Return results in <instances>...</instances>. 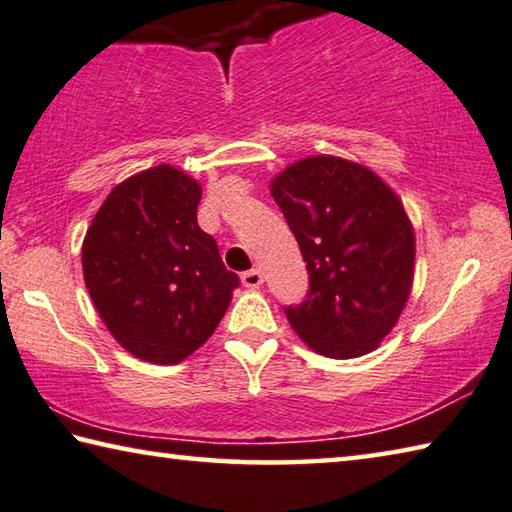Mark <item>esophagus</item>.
<instances>
[{"mask_svg": "<svg viewBox=\"0 0 512 512\" xmlns=\"http://www.w3.org/2000/svg\"><path fill=\"white\" fill-rule=\"evenodd\" d=\"M261 283H263V274L261 270H256V267L242 274V285H245V288H258Z\"/></svg>", "mask_w": 512, "mask_h": 512, "instance_id": "34e87169", "label": "esophagus"}]
</instances>
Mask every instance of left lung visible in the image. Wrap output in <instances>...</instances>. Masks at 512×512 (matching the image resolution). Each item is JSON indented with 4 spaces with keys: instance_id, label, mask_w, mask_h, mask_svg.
Masks as SVG:
<instances>
[{
    "instance_id": "obj_1",
    "label": "left lung",
    "mask_w": 512,
    "mask_h": 512,
    "mask_svg": "<svg viewBox=\"0 0 512 512\" xmlns=\"http://www.w3.org/2000/svg\"><path fill=\"white\" fill-rule=\"evenodd\" d=\"M299 242L308 294L285 317L312 351L360 357L387 337L414 279V229L396 193L339 157L301 159L272 182Z\"/></svg>"
}]
</instances>
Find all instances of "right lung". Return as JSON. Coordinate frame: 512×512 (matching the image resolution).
<instances>
[{"mask_svg":"<svg viewBox=\"0 0 512 512\" xmlns=\"http://www.w3.org/2000/svg\"><path fill=\"white\" fill-rule=\"evenodd\" d=\"M200 197L195 179L161 164L116 186L87 229V292L139 360L182 362L211 337L240 285L197 224Z\"/></svg>","mask_w":512,"mask_h":512,"instance_id":"add662e5","label":"right lung"}]
</instances>
